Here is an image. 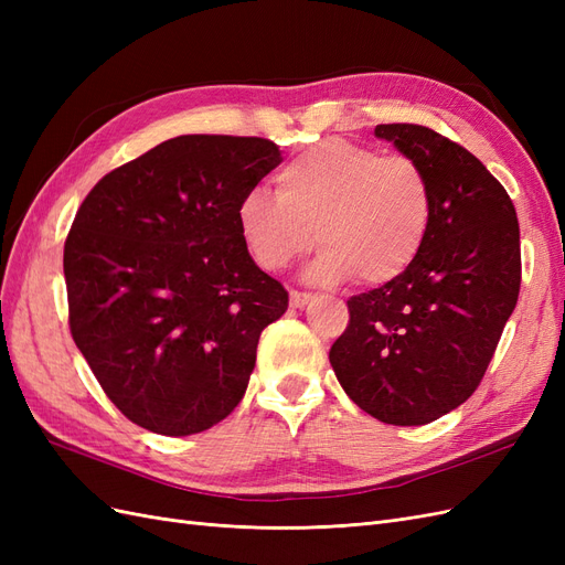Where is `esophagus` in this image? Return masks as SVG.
Returning <instances> with one entry per match:
<instances>
[{"label": "esophagus", "instance_id": "obj_1", "mask_svg": "<svg viewBox=\"0 0 565 565\" xmlns=\"http://www.w3.org/2000/svg\"><path fill=\"white\" fill-rule=\"evenodd\" d=\"M313 299V295H309V292H299V289H292V292H289V303L295 306V309H303L306 303H309Z\"/></svg>", "mask_w": 565, "mask_h": 565}]
</instances>
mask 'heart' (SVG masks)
I'll return each mask as SVG.
<instances>
[{"instance_id": "b5f03b06", "label": "heart", "mask_w": 565, "mask_h": 565, "mask_svg": "<svg viewBox=\"0 0 565 565\" xmlns=\"http://www.w3.org/2000/svg\"><path fill=\"white\" fill-rule=\"evenodd\" d=\"M237 231L266 270L292 266L322 245L311 276H358L386 285L415 264L434 218V185L407 156L347 139H322L276 174V195L252 188L237 204Z\"/></svg>"}]
</instances>
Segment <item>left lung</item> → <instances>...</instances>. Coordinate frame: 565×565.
<instances>
[{
    "instance_id": "left-lung-1",
    "label": "left lung",
    "mask_w": 565,
    "mask_h": 565,
    "mask_svg": "<svg viewBox=\"0 0 565 565\" xmlns=\"http://www.w3.org/2000/svg\"><path fill=\"white\" fill-rule=\"evenodd\" d=\"M374 134L415 158L434 185L429 237L403 276L347 301L330 363L374 419L429 424L481 384L516 309L521 237L504 185L467 148L422 125Z\"/></svg>"
}]
</instances>
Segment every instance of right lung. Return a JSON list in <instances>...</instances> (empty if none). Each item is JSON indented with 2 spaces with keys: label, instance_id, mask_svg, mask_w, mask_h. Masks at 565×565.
I'll return each instance as SVG.
<instances>
[{
  "label": "right lung",
  "instance_id": "right-lung-1",
  "mask_svg": "<svg viewBox=\"0 0 565 565\" xmlns=\"http://www.w3.org/2000/svg\"><path fill=\"white\" fill-rule=\"evenodd\" d=\"M280 162L259 136H177L79 204L63 249L67 324L129 422L191 436L243 401L289 297L252 262L235 212Z\"/></svg>",
  "mask_w": 565,
  "mask_h": 565
}]
</instances>
